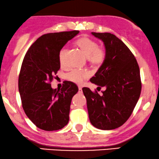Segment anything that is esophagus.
<instances>
[{
    "label": "esophagus",
    "instance_id": "obj_1",
    "mask_svg": "<svg viewBox=\"0 0 159 159\" xmlns=\"http://www.w3.org/2000/svg\"><path fill=\"white\" fill-rule=\"evenodd\" d=\"M78 88H79V92L80 93H82V86H79V87H78Z\"/></svg>",
    "mask_w": 159,
    "mask_h": 159
}]
</instances>
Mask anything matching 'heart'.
Listing matches in <instances>:
<instances>
[{
  "mask_svg": "<svg viewBox=\"0 0 159 159\" xmlns=\"http://www.w3.org/2000/svg\"><path fill=\"white\" fill-rule=\"evenodd\" d=\"M80 48L85 54L88 60L91 64L94 65H101L103 63L106 58V51L104 48L99 47L97 41L88 37H82L78 39L76 42ZM66 48H62L59 53V61L61 64L64 62V54L66 53ZM89 74L88 71L80 69H73L66 73V79L77 84H82L84 80L88 77Z\"/></svg>",
  "mask_w": 159,
  "mask_h": 159,
  "instance_id": "1",
  "label": "heart"
}]
</instances>
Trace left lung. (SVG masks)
Segmentation results:
<instances>
[{"instance_id":"left-lung-1","label":"left lung","mask_w":159,"mask_h":159,"mask_svg":"<svg viewBox=\"0 0 159 159\" xmlns=\"http://www.w3.org/2000/svg\"><path fill=\"white\" fill-rule=\"evenodd\" d=\"M91 33L104 43L106 58L90 81L106 90L101 95L88 88L82 91L91 124L100 129H114L127 121L138 103L142 88L140 68L129 48L114 34Z\"/></svg>"}]
</instances>
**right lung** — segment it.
<instances>
[{
	"label": "right lung",
	"instance_id": "1",
	"mask_svg": "<svg viewBox=\"0 0 159 159\" xmlns=\"http://www.w3.org/2000/svg\"><path fill=\"white\" fill-rule=\"evenodd\" d=\"M78 33L73 30L43 34L23 59L19 75L21 105L28 118L41 129H61L69 122L71 98L78 92L77 86L67 81L61 90H53L51 82L60 69V51Z\"/></svg>",
	"mask_w": 159,
	"mask_h": 159
}]
</instances>
